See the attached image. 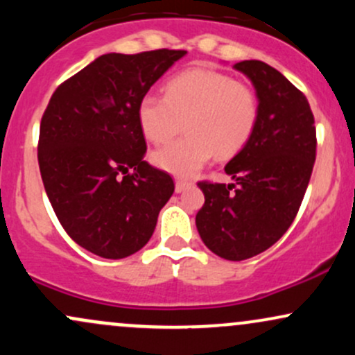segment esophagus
Masks as SVG:
<instances>
[{"instance_id": "esophagus-1", "label": "esophagus", "mask_w": 355, "mask_h": 355, "mask_svg": "<svg viewBox=\"0 0 355 355\" xmlns=\"http://www.w3.org/2000/svg\"><path fill=\"white\" fill-rule=\"evenodd\" d=\"M189 185H191L190 180H183V178H177V182H175V191H177V193H180V191L185 190Z\"/></svg>"}]
</instances>
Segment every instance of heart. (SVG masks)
I'll return each instance as SVG.
<instances>
[{
  "mask_svg": "<svg viewBox=\"0 0 355 355\" xmlns=\"http://www.w3.org/2000/svg\"><path fill=\"white\" fill-rule=\"evenodd\" d=\"M137 120L148 141H170L185 125L187 135L153 153V164L177 177H190L217 153H239L259 120V98L250 85L209 68H190L165 85L164 96L146 93Z\"/></svg>",
  "mask_w": 355,
  "mask_h": 355,
  "instance_id": "obj_1",
  "label": "heart"
}]
</instances>
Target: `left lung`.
Returning <instances> with one entry per match:
<instances>
[{
	"label": "left lung",
	"mask_w": 355,
	"mask_h": 355,
	"mask_svg": "<svg viewBox=\"0 0 355 355\" xmlns=\"http://www.w3.org/2000/svg\"><path fill=\"white\" fill-rule=\"evenodd\" d=\"M234 68L254 83L259 120L225 165L235 182H198L205 203L195 222L214 254L239 262L262 254L292 225L311 180L317 137L311 105L282 73L259 60Z\"/></svg>",
	"instance_id": "8db88e82"
}]
</instances>
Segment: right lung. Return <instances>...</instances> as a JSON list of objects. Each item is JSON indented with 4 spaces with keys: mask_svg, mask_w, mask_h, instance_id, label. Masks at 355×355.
Instances as JSON below:
<instances>
[{
    "mask_svg": "<svg viewBox=\"0 0 355 355\" xmlns=\"http://www.w3.org/2000/svg\"><path fill=\"white\" fill-rule=\"evenodd\" d=\"M185 50L101 55L60 85L40 125L38 164L61 227L103 259L152 237L173 178L144 160L138 101Z\"/></svg>",
    "mask_w": 355,
    "mask_h": 355,
    "instance_id": "obj_1",
    "label": "right lung"
}]
</instances>
